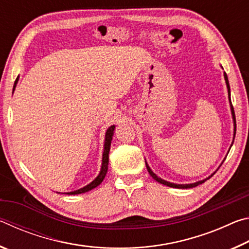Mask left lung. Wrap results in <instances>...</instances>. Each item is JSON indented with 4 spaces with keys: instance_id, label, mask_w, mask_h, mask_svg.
<instances>
[{
    "instance_id": "1",
    "label": "left lung",
    "mask_w": 249,
    "mask_h": 249,
    "mask_svg": "<svg viewBox=\"0 0 249 249\" xmlns=\"http://www.w3.org/2000/svg\"><path fill=\"white\" fill-rule=\"evenodd\" d=\"M224 79H225V83H226V87H227V92H229V100H230L231 113V117H233V123H234V136H233V142H231V145H233V142H234V138H235V134H236V120H235V113H234L233 105H231V89H230L229 79H227V75H226V73H225V72H224ZM231 147H230V149H231ZM227 153H230V150L227 151ZM224 160H225V158H224ZM224 160H223V161H224ZM222 163H223V162H222ZM222 163H221V165H222ZM146 167H147V170H148V172H149V175H150L151 177H153V179H155L156 181H157V182L161 183V184H165V185H167V187L177 188V189H189V188H195V187H196V185H199V184H202L203 182H205L206 180L210 179L211 177H212L214 174H215V171H214L212 175L208 177V178H205V179H203V180H200V181H196V182H193V183H187V184H178V183L169 182V181H166V180H163V179H161V178H159V177H158L157 175H156L153 170L150 169V167L148 166V163H147V161H146ZM220 167H221V166H220ZM220 167H218V168H220Z\"/></svg>"
}]
</instances>
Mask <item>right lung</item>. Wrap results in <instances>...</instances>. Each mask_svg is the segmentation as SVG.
<instances>
[{
  "mask_svg": "<svg viewBox=\"0 0 249 249\" xmlns=\"http://www.w3.org/2000/svg\"><path fill=\"white\" fill-rule=\"evenodd\" d=\"M18 77L16 78V80H15V83H14V87H13V92L15 91V88H16V84H18ZM114 129H115V125H112V126H109V127L107 129V133H105L104 149H103V155H102V166H101V170H100V174L98 175V177H96V178L93 181H92V182H90L89 184H87L86 187L80 188L75 191L67 192V195H80V193H86L88 191L92 190V189L96 188L99 184H101V182H102L103 179L105 178V176H107V172L108 153H109V148H111V142H112L113 135H114Z\"/></svg>",
  "mask_w": 249,
  "mask_h": 249,
  "instance_id": "obj_1",
  "label": "right lung"
}]
</instances>
